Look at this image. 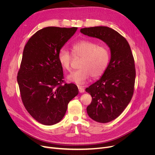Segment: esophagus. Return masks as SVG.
I'll list each match as a JSON object with an SVG mask.
<instances>
[{
	"label": "esophagus",
	"mask_w": 155,
	"mask_h": 155,
	"mask_svg": "<svg viewBox=\"0 0 155 155\" xmlns=\"http://www.w3.org/2000/svg\"><path fill=\"white\" fill-rule=\"evenodd\" d=\"M78 88L79 92H80V93H84V92H85V89H84V87L83 86L78 85Z\"/></svg>",
	"instance_id": "esophagus-1"
}]
</instances>
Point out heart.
I'll use <instances>...</instances> for the list:
<instances>
[{
  "label": "heart",
  "mask_w": 155,
  "mask_h": 155,
  "mask_svg": "<svg viewBox=\"0 0 155 155\" xmlns=\"http://www.w3.org/2000/svg\"><path fill=\"white\" fill-rule=\"evenodd\" d=\"M71 50L73 54L82 59L79 63L80 68L67 76L70 82L84 84L91 76L98 78L106 70L110 61V53L107 47L99 46L91 41L82 40L73 44ZM58 60L64 70H70L72 58L68 51L61 49Z\"/></svg>",
  "instance_id": "1"
}]
</instances>
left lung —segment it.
Here are the masks:
<instances>
[{"label":"left lung","mask_w":155,"mask_h":155,"mask_svg":"<svg viewBox=\"0 0 155 155\" xmlns=\"http://www.w3.org/2000/svg\"><path fill=\"white\" fill-rule=\"evenodd\" d=\"M82 34L99 39L110 49L108 67L99 80L85 89L92 101L87 108L88 116L101 123L115 119L131 101L136 77L131 48L118 32L106 26L85 28Z\"/></svg>","instance_id":"8db88e82"}]
</instances>
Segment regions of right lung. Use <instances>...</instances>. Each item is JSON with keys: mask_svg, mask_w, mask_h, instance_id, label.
Masks as SVG:
<instances>
[{"mask_svg": "<svg viewBox=\"0 0 155 155\" xmlns=\"http://www.w3.org/2000/svg\"><path fill=\"white\" fill-rule=\"evenodd\" d=\"M77 28L47 27L37 31L24 48L18 83L29 114L39 123L51 126L63 119L68 104L78 94L74 84H64L59 63L60 50Z\"/></svg>", "mask_w": 155, "mask_h": 155, "instance_id": "add662e5", "label": "right lung"}]
</instances>
